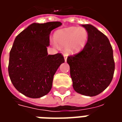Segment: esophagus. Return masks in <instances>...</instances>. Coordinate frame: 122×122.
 Masks as SVG:
<instances>
[{"instance_id": "34e87169", "label": "esophagus", "mask_w": 122, "mask_h": 122, "mask_svg": "<svg viewBox=\"0 0 122 122\" xmlns=\"http://www.w3.org/2000/svg\"><path fill=\"white\" fill-rule=\"evenodd\" d=\"M64 59H65V61H66V59H67V55L64 54Z\"/></svg>"}]
</instances>
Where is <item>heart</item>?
<instances>
[{
    "label": "heart",
    "instance_id": "b5f03b06",
    "mask_svg": "<svg viewBox=\"0 0 122 122\" xmlns=\"http://www.w3.org/2000/svg\"><path fill=\"white\" fill-rule=\"evenodd\" d=\"M55 38L59 46H68L67 50L69 53H76L85 47L88 32L84 28L69 27L57 30L55 33Z\"/></svg>",
    "mask_w": 122,
    "mask_h": 122
}]
</instances>
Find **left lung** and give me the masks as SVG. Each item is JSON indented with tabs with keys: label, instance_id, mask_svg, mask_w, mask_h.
<instances>
[{
	"label": "left lung",
	"instance_id": "obj_1",
	"mask_svg": "<svg viewBox=\"0 0 122 122\" xmlns=\"http://www.w3.org/2000/svg\"><path fill=\"white\" fill-rule=\"evenodd\" d=\"M88 32L86 44L78 53L67 57L74 90L86 96H95L109 86L115 63L109 40L93 25H81Z\"/></svg>",
	"mask_w": 122,
	"mask_h": 122
}]
</instances>
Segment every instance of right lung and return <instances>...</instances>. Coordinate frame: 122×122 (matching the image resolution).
Instances as JSON below:
<instances>
[{
    "instance_id": "1",
    "label": "right lung",
    "mask_w": 122,
    "mask_h": 122,
    "mask_svg": "<svg viewBox=\"0 0 122 122\" xmlns=\"http://www.w3.org/2000/svg\"><path fill=\"white\" fill-rule=\"evenodd\" d=\"M61 25L59 21L34 23L17 35L10 52L8 74L15 89L30 98L48 94L53 76L65 62L60 53L48 55L51 30Z\"/></svg>"
}]
</instances>
